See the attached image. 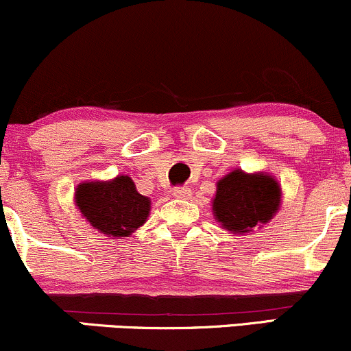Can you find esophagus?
<instances>
[{
	"label": "esophagus",
	"instance_id": "1",
	"mask_svg": "<svg viewBox=\"0 0 351 351\" xmlns=\"http://www.w3.org/2000/svg\"><path fill=\"white\" fill-rule=\"evenodd\" d=\"M189 195H191V189L188 186L173 188V196H175V198H188Z\"/></svg>",
	"mask_w": 351,
	"mask_h": 351
}]
</instances>
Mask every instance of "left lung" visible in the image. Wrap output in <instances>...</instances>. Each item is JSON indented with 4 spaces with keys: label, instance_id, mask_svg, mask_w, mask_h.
Returning a JSON list of instances; mask_svg holds the SVG:
<instances>
[{
    "label": "left lung",
    "instance_id": "left-lung-1",
    "mask_svg": "<svg viewBox=\"0 0 351 351\" xmlns=\"http://www.w3.org/2000/svg\"><path fill=\"white\" fill-rule=\"evenodd\" d=\"M280 203V188L267 175H247L234 170L217 181L213 201L216 219L231 232H249L265 224Z\"/></svg>",
    "mask_w": 351,
    "mask_h": 351
}]
</instances>
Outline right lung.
<instances>
[{
	"mask_svg": "<svg viewBox=\"0 0 351 351\" xmlns=\"http://www.w3.org/2000/svg\"><path fill=\"white\" fill-rule=\"evenodd\" d=\"M75 203L92 226L110 237H128L150 213V199L136 191L128 176L79 184Z\"/></svg>",
	"mask_w": 351,
	"mask_h": 351,
	"instance_id": "1",
	"label": "right lung"
}]
</instances>
